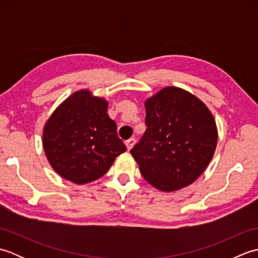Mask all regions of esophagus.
I'll list each match as a JSON object with an SVG mask.
<instances>
[{
  "instance_id": "34e87169",
  "label": "esophagus",
  "mask_w": 258,
  "mask_h": 258,
  "mask_svg": "<svg viewBox=\"0 0 258 258\" xmlns=\"http://www.w3.org/2000/svg\"><path fill=\"white\" fill-rule=\"evenodd\" d=\"M125 145L126 147H127V150L131 151L133 149V146L135 145V139H130L125 142Z\"/></svg>"
}]
</instances>
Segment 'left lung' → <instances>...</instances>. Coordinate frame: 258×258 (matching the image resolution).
Here are the masks:
<instances>
[{"mask_svg":"<svg viewBox=\"0 0 258 258\" xmlns=\"http://www.w3.org/2000/svg\"><path fill=\"white\" fill-rule=\"evenodd\" d=\"M147 126L131 154L155 188L175 191L193 184L212 161L217 126L199 97L166 86L145 101Z\"/></svg>","mask_w":258,"mask_h":258,"instance_id":"8db88e82","label":"left lung"}]
</instances>
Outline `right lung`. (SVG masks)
Instances as JSON below:
<instances>
[{"label": "right lung", "mask_w": 258, "mask_h": 258, "mask_svg": "<svg viewBox=\"0 0 258 258\" xmlns=\"http://www.w3.org/2000/svg\"><path fill=\"white\" fill-rule=\"evenodd\" d=\"M107 106L105 98L84 89L71 94L48 117L43 128V149L59 176L79 185L91 183L126 151Z\"/></svg>", "instance_id": "right-lung-1"}]
</instances>
